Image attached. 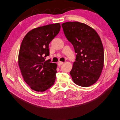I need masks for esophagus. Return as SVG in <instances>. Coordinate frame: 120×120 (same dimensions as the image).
<instances>
[{
    "instance_id": "1",
    "label": "esophagus",
    "mask_w": 120,
    "mask_h": 120,
    "mask_svg": "<svg viewBox=\"0 0 120 120\" xmlns=\"http://www.w3.org/2000/svg\"><path fill=\"white\" fill-rule=\"evenodd\" d=\"M63 64V62H58V66H60V65H62Z\"/></svg>"
}]
</instances>
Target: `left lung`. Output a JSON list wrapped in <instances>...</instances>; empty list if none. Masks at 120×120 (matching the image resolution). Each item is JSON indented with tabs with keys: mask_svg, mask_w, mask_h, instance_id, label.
<instances>
[{
	"mask_svg": "<svg viewBox=\"0 0 120 120\" xmlns=\"http://www.w3.org/2000/svg\"><path fill=\"white\" fill-rule=\"evenodd\" d=\"M62 26L77 54L70 73L72 80L78 86L89 87L98 80L103 68L104 52L101 39L93 28L84 23L68 22Z\"/></svg>",
	"mask_w": 120,
	"mask_h": 120,
	"instance_id": "1",
	"label": "left lung"
}]
</instances>
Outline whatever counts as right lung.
<instances>
[{
	"instance_id": "obj_1",
	"label": "right lung",
	"mask_w": 120,
	"mask_h": 120,
	"mask_svg": "<svg viewBox=\"0 0 120 120\" xmlns=\"http://www.w3.org/2000/svg\"><path fill=\"white\" fill-rule=\"evenodd\" d=\"M60 23L33 29L23 38L18 64L24 81L36 91H46L54 84L57 64L45 60L49 55V44L58 34Z\"/></svg>"
}]
</instances>
